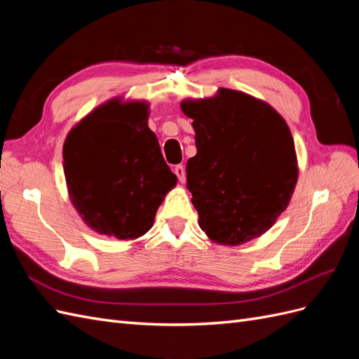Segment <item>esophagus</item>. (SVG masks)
<instances>
[{"label":"esophagus","instance_id":"34e87169","mask_svg":"<svg viewBox=\"0 0 359 359\" xmlns=\"http://www.w3.org/2000/svg\"><path fill=\"white\" fill-rule=\"evenodd\" d=\"M173 172H175V175L178 177V180L181 182L186 181V168H184L182 165H177L175 169H173Z\"/></svg>","mask_w":359,"mask_h":359}]
</instances>
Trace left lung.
<instances>
[{"label":"left lung","mask_w":359,"mask_h":359,"mask_svg":"<svg viewBox=\"0 0 359 359\" xmlns=\"http://www.w3.org/2000/svg\"><path fill=\"white\" fill-rule=\"evenodd\" d=\"M198 153L187 161V189L211 241L240 245L265 233L290 202L298 181L295 144L274 107L241 91L184 100Z\"/></svg>","instance_id":"left-lung-1"}]
</instances>
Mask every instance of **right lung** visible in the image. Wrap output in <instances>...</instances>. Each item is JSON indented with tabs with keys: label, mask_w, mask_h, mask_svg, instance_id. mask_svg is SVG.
I'll return each mask as SVG.
<instances>
[{
	"label": "right lung",
	"mask_w": 359,
	"mask_h": 359,
	"mask_svg": "<svg viewBox=\"0 0 359 359\" xmlns=\"http://www.w3.org/2000/svg\"><path fill=\"white\" fill-rule=\"evenodd\" d=\"M147 102L112 99L76 124L62 147L69 196L85 224L106 236L147 233L177 186L148 127Z\"/></svg>",
	"instance_id": "add662e5"
}]
</instances>
